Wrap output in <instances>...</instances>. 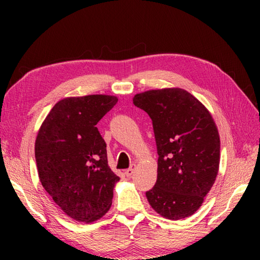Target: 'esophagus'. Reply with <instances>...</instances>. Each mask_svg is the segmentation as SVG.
<instances>
[{"instance_id":"1","label":"esophagus","mask_w":260,"mask_h":260,"mask_svg":"<svg viewBox=\"0 0 260 260\" xmlns=\"http://www.w3.org/2000/svg\"><path fill=\"white\" fill-rule=\"evenodd\" d=\"M134 169H135V165H132L128 170H126V172H125V174H126V177H128V178H131L132 175H133V173H134Z\"/></svg>"}]
</instances>
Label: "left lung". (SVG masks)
<instances>
[{
  "label": "left lung",
  "mask_w": 260,
  "mask_h": 260,
  "mask_svg": "<svg viewBox=\"0 0 260 260\" xmlns=\"http://www.w3.org/2000/svg\"><path fill=\"white\" fill-rule=\"evenodd\" d=\"M133 103L151 118L157 144V181L146 192L149 204L166 219L190 217L219 171L220 138L212 116L182 88L143 91Z\"/></svg>",
  "instance_id": "1"
}]
</instances>
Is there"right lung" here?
<instances>
[{
	"instance_id": "1",
	"label": "right lung",
	"mask_w": 260,
	"mask_h": 260,
	"mask_svg": "<svg viewBox=\"0 0 260 260\" xmlns=\"http://www.w3.org/2000/svg\"><path fill=\"white\" fill-rule=\"evenodd\" d=\"M117 102L111 95L63 99L38 132L35 160L41 184L77 221L94 222L111 208L119 177L110 169L107 143L96 125Z\"/></svg>"
}]
</instances>
